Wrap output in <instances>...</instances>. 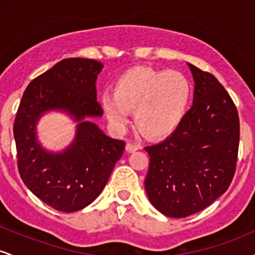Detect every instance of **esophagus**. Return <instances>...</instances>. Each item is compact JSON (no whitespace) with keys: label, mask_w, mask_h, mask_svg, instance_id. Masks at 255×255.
I'll use <instances>...</instances> for the list:
<instances>
[{"label":"esophagus","mask_w":255,"mask_h":255,"mask_svg":"<svg viewBox=\"0 0 255 255\" xmlns=\"http://www.w3.org/2000/svg\"><path fill=\"white\" fill-rule=\"evenodd\" d=\"M140 148L139 145H135V144H130V142H127L126 144V151L129 152V153H133V152L137 151Z\"/></svg>","instance_id":"1"}]
</instances>
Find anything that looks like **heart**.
<instances>
[{
    "mask_svg": "<svg viewBox=\"0 0 255 255\" xmlns=\"http://www.w3.org/2000/svg\"><path fill=\"white\" fill-rule=\"evenodd\" d=\"M192 98V85L182 73L135 67L113 85V95L103 93L101 104L111 127L126 129L133 111L136 129L150 139L168 136L180 126Z\"/></svg>",
    "mask_w": 255,
    "mask_h": 255,
    "instance_id": "b5f03b06",
    "label": "heart"
}]
</instances>
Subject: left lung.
Returning <instances> with one entry per match:
<instances>
[{
	"mask_svg": "<svg viewBox=\"0 0 255 255\" xmlns=\"http://www.w3.org/2000/svg\"><path fill=\"white\" fill-rule=\"evenodd\" d=\"M187 64L195 84L192 108L170 136L145 147L147 197L172 218L201 211L229 188L240 141L238 109L229 93L212 74Z\"/></svg>",
	"mask_w": 255,
	"mask_h": 255,
	"instance_id": "left-lung-1",
	"label": "left lung"
}]
</instances>
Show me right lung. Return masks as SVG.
<instances>
[{
    "label": "right lung",
    "instance_id": "right-lung-1",
    "mask_svg": "<svg viewBox=\"0 0 255 255\" xmlns=\"http://www.w3.org/2000/svg\"><path fill=\"white\" fill-rule=\"evenodd\" d=\"M103 64L90 58H66L26 87L15 121L17 169L30 191L52 209L75 212L101 194L126 142L105 135L91 118L103 115L96 81ZM60 110L78 122L72 144L62 152L46 151L35 126L44 112Z\"/></svg>",
    "mask_w": 255,
    "mask_h": 255
}]
</instances>
